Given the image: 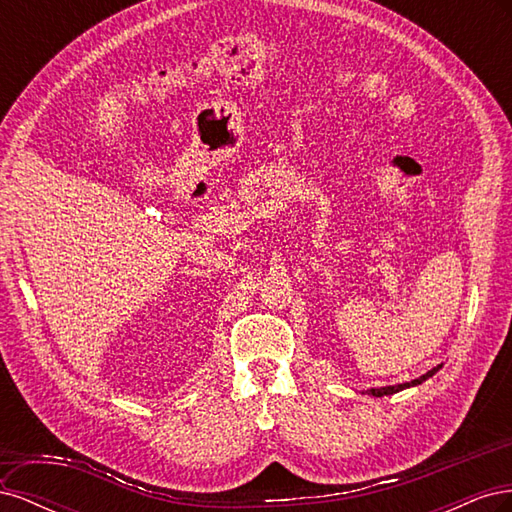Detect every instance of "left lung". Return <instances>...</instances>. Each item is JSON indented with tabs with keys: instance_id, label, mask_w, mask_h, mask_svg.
Returning a JSON list of instances; mask_svg holds the SVG:
<instances>
[{
	"instance_id": "left-lung-1",
	"label": "left lung",
	"mask_w": 512,
	"mask_h": 512,
	"mask_svg": "<svg viewBox=\"0 0 512 512\" xmlns=\"http://www.w3.org/2000/svg\"><path fill=\"white\" fill-rule=\"evenodd\" d=\"M442 367V365H440ZM440 367H433L431 371H427L425 376H421V378H416V380H412V382H404V384H395V386H382V389H371L369 391V395H374V397H384V395H393V393H399V391H404V389H408V386H416V384H421V382H425L427 378H431L433 374H436V371L440 369Z\"/></svg>"
}]
</instances>
